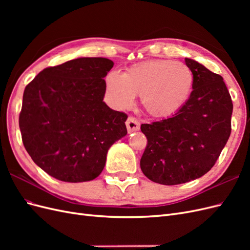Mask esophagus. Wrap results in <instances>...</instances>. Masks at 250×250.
<instances>
[{"label": "esophagus", "instance_id": "34e87169", "mask_svg": "<svg viewBox=\"0 0 250 250\" xmlns=\"http://www.w3.org/2000/svg\"><path fill=\"white\" fill-rule=\"evenodd\" d=\"M126 126H127V130L129 133L140 130V122L138 121V119H135L133 117H129L127 119Z\"/></svg>", "mask_w": 250, "mask_h": 250}]
</instances>
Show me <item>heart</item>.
Instances as JSON below:
<instances>
[{"mask_svg": "<svg viewBox=\"0 0 250 250\" xmlns=\"http://www.w3.org/2000/svg\"><path fill=\"white\" fill-rule=\"evenodd\" d=\"M111 103L117 108L132 104L135 95L151 117L167 118L188 101L194 76L187 64L170 59H150L134 63L121 74L109 72L105 78Z\"/></svg>", "mask_w": 250, "mask_h": 250, "instance_id": "1", "label": "heart"}]
</instances>
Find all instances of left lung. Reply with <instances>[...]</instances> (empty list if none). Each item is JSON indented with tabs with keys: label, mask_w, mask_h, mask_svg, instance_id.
I'll return each mask as SVG.
<instances>
[{
	"label": "left lung",
	"mask_w": 250,
	"mask_h": 250,
	"mask_svg": "<svg viewBox=\"0 0 250 250\" xmlns=\"http://www.w3.org/2000/svg\"><path fill=\"white\" fill-rule=\"evenodd\" d=\"M193 76V90L175 115L141 130L148 144L141 169L154 183L174 186L208 173L220 155L231 131L232 102L220 75L185 58Z\"/></svg>",
	"instance_id": "8db88e82"
}]
</instances>
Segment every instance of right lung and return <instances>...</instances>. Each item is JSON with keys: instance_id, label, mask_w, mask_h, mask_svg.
Returning a JSON list of instances; mask_svg holds the SVG:
<instances>
[{"instance_id": "1", "label": "right lung", "mask_w": 250, "mask_h": 250, "mask_svg": "<svg viewBox=\"0 0 250 250\" xmlns=\"http://www.w3.org/2000/svg\"><path fill=\"white\" fill-rule=\"evenodd\" d=\"M113 62L81 57L47 67L26 86L20 113L24 146L33 162L65 183L100 175L108 149L127 134V115L103 101Z\"/></svg>"}]
</instances>
